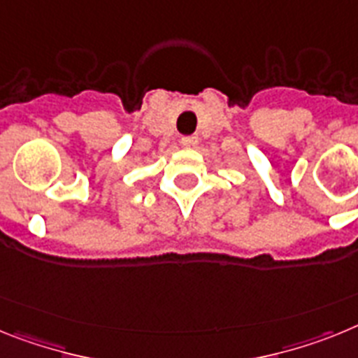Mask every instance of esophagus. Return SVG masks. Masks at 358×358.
<instances>
[{
  "mask_svg": "<svg viewBox=\"0 0 358 358\" xmlns=\"http://www.w3.org/2000/svg\"><path fill=\"white\" fill-rule=\"evenodd\" d=\"M196 144H198L196 136H183V138H182L183 148H194Z\"/></svg>",
  "mask_w": 358,
  "mask_h": 358,
  "instance_id": "34e87169",
  "label": "esophagus"
}]
</instances>
